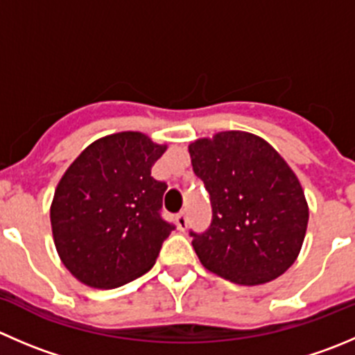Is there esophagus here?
<instances>
[{"label": "esophagus", "instance_id": "esophagus-1", "mask_svg": "<svg viewBox=\"0 0 355 355\" xmlns=\"http://www.w3.org/2000/svg\"><path fill=\"white\" fill-rule=\"evenodd\" d=\"M175 220H177L178 229H180V230H185V227H187V222H189L187 213H185V211H180V213H178L177 216H175Z\"/></svg>", "mask_w": 355, "mask_h": 355}]
</instances>
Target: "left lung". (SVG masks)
I'll use <instances>...</instances> for the list:
<instances>
[{
	"label": "left lung",
	"instance_id": "left-lung-1",
	"mask_svg": "<svg viewBox=\"0 0 355 355\" xmlns=\"http://www.w3.org/2000/svg\"><path fill=\"white\" fill-rule=\"evenodd\" d=\"M189 153L213 213L205 232H189L201 263L244 286L286 272L300 253L309 222L305 194L286 161L246 132L199 139Z\"/></svg>",
	"mask_w": 355,
	"mask_h": 355
}]
</instances>
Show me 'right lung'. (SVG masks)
<instances>
[{
	"mask_svg": "<svg viewBox=\"0 0 355 355\" xmlns=\"http://www.w3.org/2000/svg\"><path fill=\"white\" fill-rule=\"evenodd\" d=\"M166 146L139 132L95 140L67 168L50 208L62 263L81 283L111 290L156 261L175 229L161 216L168 185L150 177Z\"/></svg>",
	"mask_w": 355,
	"mask_h": 355,
	"instance_id": "right-lung-1",
	"label": "right lung"
}]
</instances>
